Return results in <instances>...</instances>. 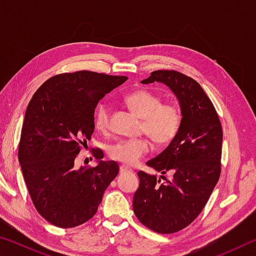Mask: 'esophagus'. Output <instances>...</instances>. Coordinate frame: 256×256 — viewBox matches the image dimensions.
Listing matches in <instances>:
<instances>
[{"label": "esophagus", "instance_id": "esophagus-1", "mask_svg": "<svg viewBox=\"0 0 256 256\" xmlns=\"http://www.w3.org/2000/svg\"><path fill=\"white\" fill-rule=\"evenodd\" d=\"M132 170H130V168H128L126 166H124V164H122V166L120 167V174H126V172H131Z\"/></svg>", "mask_w": 256, "mask_h": 256}]
</instances>
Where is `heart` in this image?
<instances>
[{"instance_id": "b5f03b06", "label": "heart", "mask_w": 256, "mask_h": 256, "mask_svg": "<svg viewBox=\"0 0 256 256\" xmlns=\"http://www.w3.org/2000/svg\"><path fill=\"white\" fill-rule=\"evenodd\" d=\"M125 102L142 118L141 130L156 144L166 146L174 140L182 124V114L175 104L164 102L158 94L146 89L136 90L125 97ZM110 125V108L102 102L94 112V126L107 132ZM150 151V144L144 138L120 140L112 144L108 154L125 166H133Z\"/></svg>"}]
</instances>
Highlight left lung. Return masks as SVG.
Here are the masks:
<instances>
[{
    "instance_id": "8db88e82",
    "label": "left lung",
    "mask_w": 256,
    "mask_h": 256,
    "mask_svg": "<svg viewBox=\"0 0 256 256\" xmlns=\"http://www.w3.org/2000/svg\"><path fill=\"white\" fill-rule=\"evenodd\" d=\"M162 82L178 99L182 124L177 136L146 166L162 175L140 170L133 211L142 224L159 234H174L192 224L206 206L222 172V128L214 104L198 82L172 70L154 71L144 84Z\"/></svg>"
}]
</instances>
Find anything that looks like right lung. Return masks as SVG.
Wrapping results in <instances>:
<instances>
[{"label": "right lung", "mask_w": 256, "mask_h": 256, "mask_svg": "<svg viewBox=\"0 0 256 256\" xmlns=\"http://www.w3.org/2000/svg\"><path fill=\"white\" fill-rule=\"evenodd\" d=\"M126 80L92 71L62 73L45 81L29 102L19 162L34 208L56 227L92 219L118 174V162L100 160V149L94 150L97 166L76 168L74 160L92 140L99 100Z\"/></svg>", "instance_id": "1"}]
</instances>
